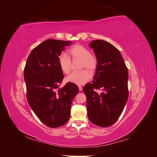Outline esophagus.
I'll return each instance as SVG.
<instances>
[{
  "label": "esophagus",
  "instance_id": "esophagus-1",
  "mask_svg": "<svg viewBox=\"0 0 157 157\" xmlns=\"http://www.w3.org/2000/svg\"><path fill=\"white\" fill-rule=\"evenodd\" d=\"M78 89H79L80 91H81V90H82V87L81 86H78Z\"/></svg>",
  "mask_w": 157,
  "mask_h": 157
}]
</instances>
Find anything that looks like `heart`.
Wrapping results in <instances>:
<instances>
[{
    "label": "heart",
    "mask_w": 157,
    "mask_h": 157,
    "mask_svg": "<svg viewBox=\"0 0 157 157\" xmlns=\"http://www.w3.org/2000/svg\"><path fill=\"white\" fill-rule=\"evenodd\" d=\"M70 58L73 59H80V68H87L94 71L98 67V59L96 55L90 53V50L81 44H75L71 46L68 50ZM58 64L61 71L65 74L70 73L71 70V60L65 54L59 56ZM91 78V74L87 69H82L73 72L66 78L67 82L78 85L88 82Z\"/></svg>",
    "instance_id": "b5f03b06"
}]
</instances>
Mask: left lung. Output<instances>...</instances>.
<instances>
[{
	"label": "left lung",
	"instance_id": "left-lung-1",
	"mask_svg": "<svg viewBox=\"0 0 157 157\" xmlns=\"http://www.w3.org/2000/svg\"><path fill=\"white\" fill-rule=\"evenodd\" d=\"M90 46L98 64L92 82L83 88L88 117L93 124L109 127L117 121L128 100V69L119 50L109 42L95 40Z\"/></svg>",
	"mask_w": 157,
	"mask_h": 157
}]
</instances>
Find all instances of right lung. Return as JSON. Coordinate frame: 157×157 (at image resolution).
<instances>
[{
    "instance_id": "1",
    "label": "right lung",
    "mask_w": 157,
    "mask_h": 157,
    "mask_svg": "<svg viewBox=\"0 0 157 157\" xmlns=\"http://www.w3.org/2000/svg\"><path fill=\"white\" fill-rule=\"evenodd\" d=\"M71 41L48 39L33 49L24 69L27 99L39 120L50 128L68 121L71 107L78 92L75 84L67 82L59 88L63 78L58 58Z\"/></svg>"
}]
</instances>
